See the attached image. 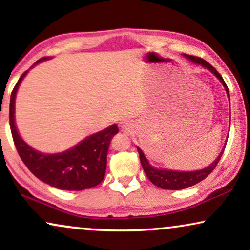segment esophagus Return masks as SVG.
Segmentation results:
<instances>
[{"label":"esophagus","instance_id":"34e87169","mask_svg":"<svg viewBox=\"0 0 250 250\" xmlns=\"http://www.w3.org/2000/svg\"><path fill=\"white\" fill-rule=\"evenodd\" d=\"M119 126H121V129L122 131L124 132H131L133 129V125L132 123L129 121H123L121 122V124H119Z\"/></svg>","mask_w":250,"mask_h":250}]
</instances>
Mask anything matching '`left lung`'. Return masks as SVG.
<instances>
[{
	"instance_id": "8db88e82",
	"label": "left lung",
	"mask_w": 250,
	"mask_h": 250,
	"mask_svg": "<svg viewBox=\"0 0 250 250\" xmlns=\"http://www.w3.org/2000/svg\"><path fill=\"white\" fill-rule=\"evenodd\" d=\"M183 57L187 58L188 60L192 61L193 63L200 64V66L206 68L207 70H209L210 73L221 82V84L223 85L224 90H225V92H227L229 101H230V93H229L227 84H225V82L223 78H222L221 75L218 74V71L215 69L211 64L208 63L207 61H205L204 59H201V58L189 56V54H183ZM225 146H227V141H225L224 146H223V149H222L220 155L217 156V158L215 159L209 166L205 167V168H203V169L190 170V172H184V170L157 168V167H153L151 164L149 163V160L146 159L145 153H143V151L139 148V146H138V151L140 155V160H141V165L143 167V170H145L146 175L148 176V179L151 181L155 186L162 188V189H165V190H182V189H187V188L192 187V186H194V184L199 183L200 181L206 179V177L209 175L211 172H213L214 168L217 165V163L220 162L222 155H223Z\"/></svg>"
}]
</instances>
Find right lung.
Masks as SVG:
<instances>
[{
  "label": "right lung",
  "mask_w": 250,
  "mask_h": 250,
  "mask_svg": "<svg viewBox=\"0 0 250 250\" xmlns=\"http://www.w3.org/2000/svg\"><path fill=\"white\" fill-rule=\"evenodd\" d=\"M50 59V57L42 58L32 68ZM28 71H25L19 78L10 99V127L20 158L37 179L57 189L81 191L100 184L107 168L110 141L118 133L117 125L112 124L100 132L88 135L62 152L44 153L32 148L20 136L15 116L17 92Z\"/></svg>",
  "instance_id": "1"
}]
</instances>
